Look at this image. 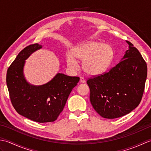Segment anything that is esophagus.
<instances>
[{
	"mask_svg": "<svg viewBox=\"0 0 151 151\" xmlns=\"http://www.w3.org/2000/svg\"><path fill=\"white\" fill-rule=\"evenodd\" d=\"M80 82H81V83H85L86 80L83 77H81V78H80Z\"/></svg>",
	"mask_w": 151,
	"mask_h": 151,
	"instance_id": "obj_1",
	"label": "esophagus"
}]
</instances>
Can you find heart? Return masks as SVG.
Segmentation results:
<instances>
[{
  "label": "heart",
  "instance_id": "heart-1",
  "mask_svg": "<svg viewBox=\"0 0 151 151\" xmlns=\"http://www.w3.org/2000/svg\"><path fill=\"white\" fill-rule=\"evenodd\" d=\"M114 51L110 45L89 41L78 45L67 54L66 62L70 69H78V62H82L83 70L89 75L97 76L104 73L113 61Z\"/></svg>",
  "mask_w": 151,
  "mask_h": 151
}]
</instances>
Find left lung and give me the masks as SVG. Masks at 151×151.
Here are the masks:
<instances>
[{
    "label": "left lung",
    "instance_id": "8db88e82",
    "mask_svg": "<svg viewBox=\"0 0 151 151\" xmlns=\"http://www.w3.org/2000/svg\"><path fill=\"white\" fill-rule=\"evenodd\" d=\"M129 49L110 71L89 79L91 104L106 119L129 114L140 103L147 75V63L129 41Z\"/></svg>",
    "mask_w": 151,
    "mask_h": 151
}]
</instances>
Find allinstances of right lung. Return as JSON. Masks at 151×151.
<instances>
[{"label":"right lung","instance_id":"1","mask_svg":"<svg viewBox=\"0 0 151 151\" xmlns=\"http://www.w3.org/2000/svg\"><path fill=\"white\" fill-rule=\"evenodd\" d=\"M42 45L34 44L19 53L8 69L6 84L12 105L19 114L38 123L56 120L80 78L57 73L46 84L36 86L24 76L26 60Z\"/></svg>","mask_w":151,"mask_h":151}]
</instances>
